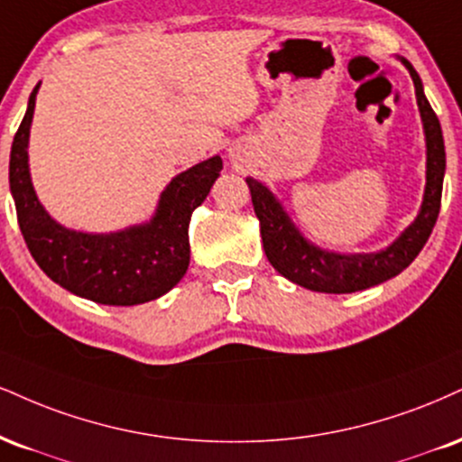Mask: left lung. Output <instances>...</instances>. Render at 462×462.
<instances>
[{
	"label": "left lung",
	"mask_w": 462,
	"mask_h": 462,
	"mask_svg": "<svg viewBox=\"0 0 462 462\" xmlns=\"http://www.w3.org/2000/svg\"><path fill=\"white\" fill-rule=\"evenodd\" d=\"M411 72L415 86L418 107L426 135V189L424 202L415 221L400 235L392 245L372 254H336L320 249L310 243L291 217L282 208L280 199L266 189L263 182L247 178V187L252 191V204L255 217L260 219V235H263L264 254L273 264L277 273H282L292 284H299L314 292L346 294L365 291V288L383 284L418 258L421 247L426 245L432 227L437 224L439 208H441L443 174H446V146L437 114L424 97L420 75L407 60H400Z\"/></svg>",
	"instance_id": "obj_1"
}]
</instances>
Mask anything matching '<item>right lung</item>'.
<instances>
[{
  "label": "right lung",
  "mask_w": 462,
  "mask_h": 462,
  "mask_svg": "<svg viewBox=\"0 0 462 462\" xmlns=\"http://www.w3.org/2000/svg\"><path fill=\"white\" fill-rule=\"evenodd\" d=\"M38 88L41 83L30 94L10 150V193L32 258L55 284L94 303L140 305L159 299L187 273L189 221L219 178L224 161L210 157L171 178L146 224L109 235L69 230L44 210L30 178L27 143Z\"/></svg>",
  "instance_id": "1"
}]
</instances>
